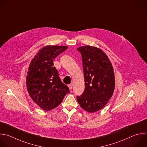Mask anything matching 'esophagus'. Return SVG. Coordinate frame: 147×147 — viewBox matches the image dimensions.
Here are the masks:
<instances>
[{"label": "esophagus", "mask_w": 147, "mask_h": 147, "mask_svg": "<svg viewBox=\"0 0 147 147\" xmlns=\"http://www.w3.org/2000/svg\"><path fill=\"white\" fill-rule=\"evenodd\" d=\"M68 87H69V89L70 90H71V89H72V87H73V84H69V85H68Z\"/></svg>", "instance_id": "esophagus-1"}]
</instances>
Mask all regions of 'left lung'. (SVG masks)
<instances>
[{
  "instance_id": "left-lung-1",
  "label": "left lung",
  "mask_w": 147,
  "mask_h": 147,
  "mask_svg": "<svg viewBox=\"0 0 147 147\" xmlns=\"http://www.w3.org/2000/svg\"><path fill=\"white\" fill-rule=\"evenodd\" d=\"M80 52L85 88L77 100L81 108L90 113L102 109L112 97L115 89V75L107 55L96 47L85 45Z\"/></svg>"
}]
</instances>
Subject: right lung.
<instances>
[{
    "instance_id": "add662e5",
    "label": "right lung",
    "mask_w": 147,
    "mask_h": 147,
    "mask_svg": "<svg viewBox=\"0 0 147 147\" xmlns=\"http://www.w3.org/2000/svg\"><path fill=\"white\" fill-rule=\"evenodd\" d=\"M67 48L65 45L44 46L30 63L26 78L27 90L32 100L44 111L58 107L70 92L53 63L54 59Z\"/></svg>"
}]
</instances>
